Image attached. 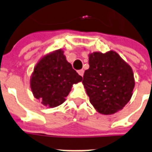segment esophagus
I'll return each instance as SVG.
<instances>
[{
  "mask_svg": "<svg viewBox=\"0 0 152 152\" xmlns=\"http://www.w3.org/2000/svg\"><path fill=\"white\" fill-rule=\"evenodd\" d=\"M78 73L80 74V76H81L83 77V73H84V70H83V69L78 70Z\"/></svg>",
  "mask_w": 152,
  "mask_h": 152,
  "instance_id": "obj_1",
  "label": "esophagus"
}]
</instances>
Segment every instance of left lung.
I'll list each match as a JSON object with an SVG mask.
<instances>
[{
  "label": "left lung",
  "instance_id": "obj_1",
  "mask_svg": "<svg viewBox=\"0 0 152 152\" xmlns=\"http://www.w3.org/2000/svg\"><path fill=\"white\" fill-rule=\"evenodd\" d=\"M90 68L82 83L90 102L101 114H114L127 104L134 88L131 67L116 52L89 55Z\"/></svg>",
  "mask_w": 152,
  "mask_h": 152
}]
</instances>
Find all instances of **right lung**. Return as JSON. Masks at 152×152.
<instances>
[{
	"mask_svg": "<svg viewBox=\"0 0 152 152\" xmlns=\"http://www.w3.org/2000/svg\"><path fill=\"white\" fill-rule=\"evenodd\" d=\"M82 80L72 65L58 50L44 57L36 65L30 80L31 90L37 99L49 107H56L65 101L74 83Z\"/></svg>",
	"mask_w": 152,
	"mask_h": 152,
	"instance_id": "obj_1",
	"label": "right lung"
}]
</instances>
